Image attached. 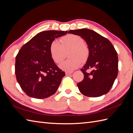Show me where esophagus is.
I'll list each match as a JSON object with an SVG mask.
<instances>
[{"label": "esophagus", "mask_w": 133, "mask_h": 133, "mask_svg": "<svg viewBox=\"0 0 133 133\" xmlns=\"http://www.w3.org/2000/svg\"><path fill=\"white\" fill-rule=\"evenodd\" d=\"M73 72V71H71V72H69V71H67V72H66V75H70Z\"/></svg>", "instance_id": "obj_1"}]
</instances>
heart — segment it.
<instances>
[{"instance_id": "1", "label": "heart", "mask_w": 133, "mask_h": 133, "mask_svg": "<svg viewBox=\"0 0 133 133\" xmlns=\"http://www.w3.org/2000/svg\"><path fill=\"white\" fill-rule=\"evenodd\" d=\"M60 41L61 43L56 40L51 43L49 48L51 57L56 63H60L64 59V51L70 49L69 53L70 58L63 62L59 67L61 69L71 72L80 66L81 61L87 59L89 48L84 43L82 37L74 34L64 36Z\"/></svg>"}]
</instances>
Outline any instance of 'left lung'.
Wrapping results in <instances>:
<instances>
[{
	"label": "left lung",
	"instance_id": "1",
	"mask_svg": "<svg viewBox=\"0 0 133 133\" xmlns=\"http://www.w3.org/2000/svg\"><path fill=\"white\" fill-rule=\"evenodd\" d=\"M85 41L89 49V56L81 71L84 79L77 85L81 94L89 97H98L107 94L118 74V57L112 43L107 38L88 29L70 30ZM93 68L90 73L88 69Z\"/></svg>",
	"mask_w": 133,
	"mask_h": 133
}]
</instances>
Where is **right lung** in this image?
I'll return each instance as SVG.
<instances>
[{
	"mask_svg": "<svg viewBox=\"0 0 133 133\" xmlns=\"http://www.w3.org/2000/svg\"><path fill=\"white\" fill-rule=\"evenodd\" d=\"M67 31L40 32L24 44L16 56L15 74L21 89L29 97L44 99L55 93L65 73L50 54L51 43Z\"/></svg>",
	"mask_w": 133,
	"mask_h": 133,
	"instance_id": "1",
	"label": "right lung"
}]
</instances>
